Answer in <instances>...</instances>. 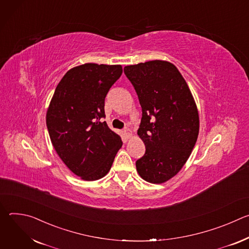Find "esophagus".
I'll return each instance as SVG.
<instances>
[{"mask_svg": "<svg viewBox=\"0 0 249 249\" xmlns=\"http://www.w3.org/2000/svg\"><path fill=\"white\" fill-rule=\"evenodd\" d=\"M124 135L126 136V138H130L132 136V131L129 128L124 129Z\"/></svg>", "mask_w": 249, "mask_h": 249, "instance_id": "obj_1", "label": "esophagus"}]
</instances>
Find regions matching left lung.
<instances>
[{
    "instance_id": "1",
    "label": "left lung",
    "mask_w": 249,
    "mask_h": 249,
    "mask_svg": "<svg viewBox=\"0 0 249 249\" xmlns=\"http://www.w3.org/2000/svg\"><path fill=\"white\" fill-rule=\"evenodd\" d=\"M142 107L138 129L146 153L136 161L139 175L151 183H163L187 161L199 134V114L177 68L154 60L124 68Z\"/></svg>"
}]
</instances>
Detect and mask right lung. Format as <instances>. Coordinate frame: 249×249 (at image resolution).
Returning <instances> with one entry per match:
<instances>
[{"label":"right lung","mask_w":249,"mask_h":249,"mask_svg":"<svg viewBox=\"0 0 249 249\" xmlns=\"http://www.w3.org/2000/svg\"><path fill=\"white\" fill-rule=\"evenodd\" d=\"M121 65L87 63L69 70L58 84L46 113L52 145L67 167L87 181L108 173L122 147L109 129L104 100L122 75Z\"/></svg>","instance_id":"add662e5"}]
</instances>
